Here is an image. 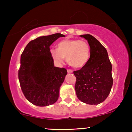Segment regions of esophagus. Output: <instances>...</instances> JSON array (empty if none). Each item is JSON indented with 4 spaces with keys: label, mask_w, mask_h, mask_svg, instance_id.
I'll return each instance as SVG.
<instances>
[{
    "label": "esophagus",
    "mask_w": 132,
    "mask_h": 132,
    "mask_svg": "<svg viewBox=\"0 0 132 132\" xmlns=\"http://www.w3.org/2000/svg\"><path fill=\"white\" fill-rule=\"evenodd\" d=\"M67 72H68V73H72V71L71 70V69H68Z\"/></svg>",
    "instance_id": "esophagus-1"
}]
</instances>
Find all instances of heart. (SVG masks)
I'll list each match as a JSON object with an SVG mask.
<instances>
[{"label":"heart","mask_w":132,"mask_h":132,"mask_svg":"<svg viewBox=\"0 0 132 132\" xmlns=\"http://www.w3.org/2000/svg\"><path fill=\"white\" fill-rule=\"evenodd\" d=\"M54 61L62 63L66 57L67 63L72 67L82 68L88 63L90 57V47L84 40H63L57 45V50H51Z\"/></svg>","instance_id":"obj_1"}]
</instances>
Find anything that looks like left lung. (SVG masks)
Listing matches in <instances>:
<instances>
[{
	"mask_svg": "<svg viewBox=\"0 0 132 132\" xmlns=\"http://www.w3.org/2000/svg\"><path fill=\"white\" fill-rule=\"evenodd\" d=\"M80 37L87 40L90 47V57L84 67L74 71L76 78V92L82 102L97 105L105 101L111 90L112 64L107 50L95 38L89 34Z\"/></svg>",
	"mask_w": 132,
	"mask_h": 132,
	"instance_id": "obj_1",
	"label": "left lung"
}]
</instances>
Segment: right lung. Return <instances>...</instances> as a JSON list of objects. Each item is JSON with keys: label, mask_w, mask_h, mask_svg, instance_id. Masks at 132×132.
<instances>
[{"label": "right lung", "mask_w": 132, "mask_h": 132, "mask_svg": "<svg viewBox=\"0 0 132 132\" xmlns=\"http://www.w3.org/2000/svg\"><path fill=\"white\" fill-rule=\"evenodd\" d=\"M63 37L65 36L55 33L38 37L28 43L21 55L20 87L26 99L34 105L45 107L58 99L67 70L54 66L50 46Z\"/></svg>", "instance_id": "1"}]
</instances>
